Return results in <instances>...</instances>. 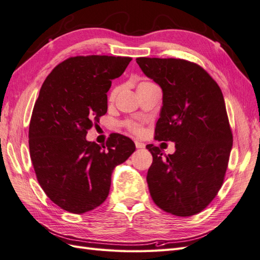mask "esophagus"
Returning <instances> with one entry per match:
<instances>
[{
	"mask_svg": "<svg viewBox=\"0 0 260 260\" xmlns=\"http://www.w3.org/2000/svg\"><path fill=\"white\" fill-rule=\"evenodd\" d=\"M135 143H136V147L139 148V149H142V148L145 147V144L142 143V142H140V141H135Z\"/></svg>",
	"mask_w": 260,
	"mask_h": 260,
	"instance_id": "obj_1",
	"label": "esophagus"
}]
</instances>
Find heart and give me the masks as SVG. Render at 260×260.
Wrapping results in <instances>:
<instances>
[{
	"mask_svg": "<svg viewBox=\"0 0 260 260\" xmlns=\"http://www.w3.org/2000/svg\"><path fill=\"white\" fill-rule=\"evenodd\" d=\"M152 84H153V83L148 82V81H142V82H141V83L139 84L138 89H140V88H145V86H149V85H152ZM119 90H120V86H119V85H116L115 88H113V90L111 91V93H109V96H108V101H109V102H113V101L116 99L117 94H118V92H119ZM124 124H125V127H127L129 130H131V131H133V132H140V130H141L140 124H138V123H136V122L127 121Z\"/></svg>",
	"mask_w": 260,
	"mask_h": 260,
	"instance_id": "b5f03b06",
	"label": "heart"
}]
</instances>
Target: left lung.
<instances>
[{
	"instance_id": "left-lung-1",
	"label": "left lung",
	"mask_w": 260,
	"mask_h": 260,
	"mask_svg": "<svg viewBox=\"0 0 260 260\" xmlns=\"http://www.w3.org/2000/svg\"><path fill=\"white\" fill-rule=\"evenodd\" d=\"M137 62L162 90L155 138L176 144V152L169 155L146 145L153 156L146 177L149 194L172 215H195L221 187L231 153L233 139L222 92L194 62L148 57Z\"/></svg>"
}]
</instances>
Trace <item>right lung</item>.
I'll return each instance as SVG.
<instances>
[{"label":"right lung","mask_w":260,"mask_h":260,"mask_svg":"<svg viewBox=\"0 0 260 260\" xmlns=\"http://www.w3.org/2000/svg\"><path fill=\"white\" fill-rule=\"evenodd\" d=\"M132 58L76 56L55 67L43 82L29 125V148L37 179L48 198L73 214L100 206L116 166L136 151L114 133L105 145L89 142L88 130L107 112V92Z\"/></svg>","instance_id":"add662e5"}]
</instances>
